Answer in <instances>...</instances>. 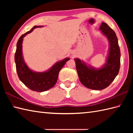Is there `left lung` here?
<instances>
[{"instance_id":"1","label":"left lung","mask_w":133,"mask_h":133,"mask_svg":"<svg viewBox=\"0 0 133 133\" xmlns=\"http://www.w3.org/2000/svg\"><path fill=\"white\" fill-rule=\"evenodd\" d=\"M99 29L108 39L109 53L106 63L100 69L87 67L80 59H75L76 69L81 83L92 90H99L108 87L117 77L120 68L121 52L115 32L106 23H101Z\"/></svg>"}]
</instances>
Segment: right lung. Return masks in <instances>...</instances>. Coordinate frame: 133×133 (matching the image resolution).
I'll return each mask as SVG.
<instances>
[{
	"label": "right lung",
	"instance_id": "1",
	"mask_svg": "<svg viewBox=\"0 0 133 133\" xmlns=\"http://www.w3.org/2000/svg\"><path fill=\"white\" fill-rule=\"evenodd\" d=\"M42 26H34L30 31H27L19 38L17 42L16 50L15 54L16 69L19 79L24 85L32 91L43 92L52 88L57 81L59 72L70 58L55 63L49 71L43 72H36L31 71L24 63L22 56V42L23 38L28 34L31 32L36 27Z\"/></svg>",
	"mask_w": 133,
	"mask_h": 133
}]
</instances>
